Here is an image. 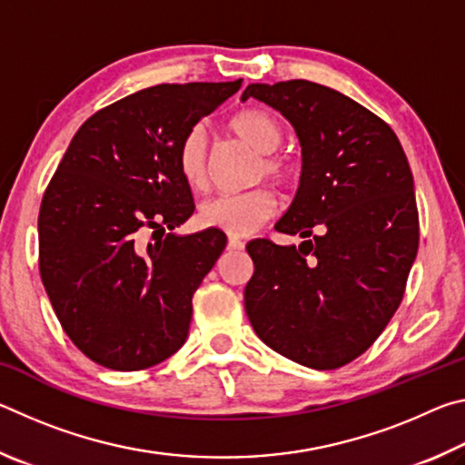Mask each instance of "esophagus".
Returning <instances> with one entry per match:
<instances>
[{"mask_svg":"<svg viewBox=\"0 0 465 465\" xmlns=\"http://www.w3.org/2000/svg\"><path fill=\"white\" fill-rule=\"evenodd\" d=\"M243 246H246V243H243V242L238 240V238H230V240H227V250H243Z\"/></svg>","mask_w":465,"mask_h":465,"instance_id":"34e87169","label":"esophagus"}]
</instances>
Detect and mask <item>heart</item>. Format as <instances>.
<instances>
[{"label": "heart", "mask_w": 465, "mask_h": 465, "mask_svg": "<svg viewBox=\"0 0 465 465\" xmlns=\"http://www.w3.org/2000/svg\"><path fill=\"white\" fill-rule=\"evenodd\" d=\"M230 131L242 143L254 149L258 163L254 178H269L279 186H289L297 178V162L289 153L279 152L285 139L281 121L269 110L246 108L230 121ZM178 172L193 191H203L209 180V149L204 131L194 127L180 141L176 152ZM277 213V196L269 188H254L240 194H219L204 201L199 209V222L211 230H219L232 238L254 233L258 227Z\"/></svg>", "instance_id": "obj_1"}]
</instances>
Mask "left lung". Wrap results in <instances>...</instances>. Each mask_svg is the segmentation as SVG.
<instances>
[{"label":"left lung","mask_w":465,"mask_h":465,"mask_svg":"<svg viewBox=\"0 0 465 465\" xmlns=\"http://www.w3.org/2000/svg\"><path fill=\"white\" fill-rule=\"evenodd\" d=\"M248 98L293 124L303 157L295 199L274 225L303 242L248 243V320L279 355L338 369L375 342L404 297L419 250L412 172L390 124L341 92L291 80L250 84Z\"/></svg>","instance_id":"left-lung-1"}]
</instances>
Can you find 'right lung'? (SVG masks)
I'll return each instance as SVG.
<instances>
[{"label": "right lung", "instance_id": "right-lung-1", "mask_svg": "<svg viewBox=\"0 0 465 465\" xmlns=\"http://www.w3.org/2000/svg\"><path fill=\"white\" fill-rule=\"evenodd\" d=\"M240 85L162 84L98 110L46 186L38 269L63 330L94 363L139 371L184 344L194 291L227 238L166 233L194 211L176 152Z\"/></svg>", "mask_w": 465, "mask_h": 465}]
</instances>
